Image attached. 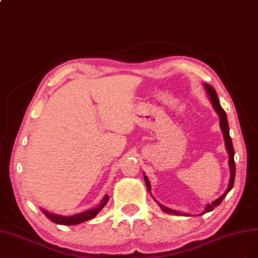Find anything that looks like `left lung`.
<instances>
[{"mask_svg":"<svg viewBox=\"0 0 258 258\" xmlns=\"http://www.w3.org/2000/svg\"><path fill=\"white\" fill-rule=\"evenodd\" d=\"M205 88H207V91L210 95V98L212 100V104L213 106H214L216 112L219 114V119H220V127H222L223 130V133H224V137H225V143H226V147H227V150H228V153H229V164H230V170H231V176H230V182H229V187H228L226 192L218 198L216 201H214L213 203L209 204L207 209H205V212H211L214 210V208L218 207V205L222 203V201L224 200V198L227 196V194L229 192V191L231 190V188L233 187V182H234V177H235V162H234V150H233V146H232V141H231V137L229 135V125H228V121H227V116H226V112L225 110L220 107L219 105V100H218V97H217V94L215 92L214 88H213L211 85L209 84H205L204 85ZM145 182H146V186H147V189H148V191L150 192V181L148 180V178H147V176H145ZM160 208L161 210L165 212V213H170V214H175V215H187V214H183V213H180L178 211H175V210H172V209H168L166 207H164V205L160 204ZM204 213H202V215L204 214Z\"/></svg>","mask_w":258,"mask_h":258,"instance_id":"1","label":"left lung"}]
</instances>
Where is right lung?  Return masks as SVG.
I'll list each match as a JSON object with an SVG mask.
<instances>
[{"label":"right lung","instance_id":"1","mask_svg":"<svg viewBox=\"0 0 258 258\" xmlns=\"http://www.w3.org/2000/svg\"><path fill=\"white\" fill-rule=\"evenodd\" d=\"M108 200H109V197L106 195L105 198L101 200L100 204L98 205V208L90 210V211H86V212H83V213H80V214L69 216V217H67V216H60V215H54V214H50V213H47L45 211H43V213L53 223L59 224V225H67V226L78 225V224L86 222V220H90V219H92V218H94L95 216H96L98 213H99V211H101V209L104 208L105 205L107 204Z\"/></svg>","mask_w":258,"mask_h":258}]
</instances>
